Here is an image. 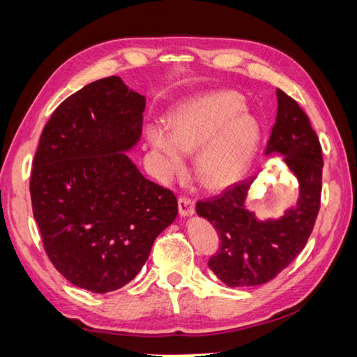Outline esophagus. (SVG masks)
Wrapping results in <instances>:
<instances>
[{
	"instance_id": "obj_1",
	"label": "esophagus",
	"mask_w": 357,
	"mask_h": 357,
	"mask_svg": "<svg viewBox=\"0 0 357 357\" xmlns=\"http://www.w3.org/2000/svg\"><path fill=\"white\" fill-rule=\"evenodd\" d=\"M178 207H179V213L181 215H192L195 212V201H193L190 197H179L178 199Z\"/></svg>"
}]
</instances>
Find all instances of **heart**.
<instances>
[{"label":"heart","mask_w":357,"mask_h":357,"mask_svg":"<svg viewBox=\"0 0 357 357\" xmlns=\"http://www.w3.org/2000/svg\"><path fill=\"white\" fill-rule=\"evenodd\" d=\"M236 92L198 96L181 106L164 129L148 128V140L164 159L165 173L183 170L184 153L198 151L195 172L207 187L220 189L234 184L250 165L259 142L256 120L246 114Z\"/></svg>","instance_id":"b5f03b06"}]
</instances>
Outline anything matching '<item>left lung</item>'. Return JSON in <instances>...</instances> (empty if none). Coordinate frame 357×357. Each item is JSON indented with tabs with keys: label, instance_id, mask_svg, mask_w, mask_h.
<instances>
[{
	"label": "left lung",
	"instance_id": "obj_1",
	"mask_svg": "<svg viewBox=\"0 0 357 357\" xmlns=\"http://www.w3.org/2000/svg\"><path fill=\"white\" fill-rule=\"evenodd\" d=\"M278 114L265 154L280 153L300 184L295 209L280 220L257 222L245 207L255 176L242 181L215 198L198 201L199 217L218 232L220 246L209 268L229 287L261 286L273 280L300 255L312 234L320 211L323 154L320 140L300 105L276 90Z\"/></svg>",
	"mask_w": 357,
	"mask_h": 357
}]
</instances>
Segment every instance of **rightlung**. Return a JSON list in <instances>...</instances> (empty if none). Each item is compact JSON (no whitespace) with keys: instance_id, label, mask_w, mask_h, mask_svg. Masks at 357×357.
I'll return each instance as SVG.
<instances>
[{"instance_id":"add662e5","label":"right lung","mask_w":357,"mask_h":357,"mask_svg":"<svg viewBox=\"0 0 357 357\" xmlns=\"http://www.w3.org/2000/svg\"><path fill=\"white\" fill-rule=\"evenodd\" d=\"M144 111L145 96L119 76L90 82L56 107L32 160L43 250L67 281L93 294L132 281L178 213L174 193L123 153L137 144Z\"/></svg>"}]
</instances>
